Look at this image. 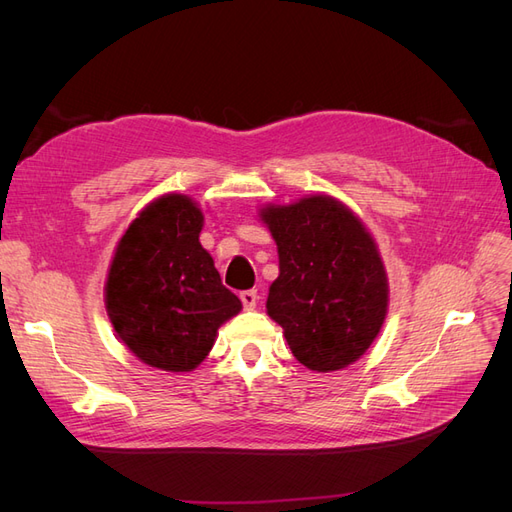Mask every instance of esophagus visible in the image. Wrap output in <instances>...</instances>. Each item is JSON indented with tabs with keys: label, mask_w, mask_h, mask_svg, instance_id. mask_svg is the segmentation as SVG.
<instances>
[{
	"label": "esophagus",
	"mask_w": 512,
	"mask_h": 512,
	"mask_svg": "<svg viewBox=\"0 0 512 512\" xmlns=\"http://www.w3.org/2000/svg\"><path fill=\"white\" fill-rule=\"evenodd\" d=\"M239 297H241V303H243V307L247 309V312H252V309H256V303H258L256 290H245V292L239 294Z\"/></svg>",
	"instance_id": "esophagus-1"
}]
</instances>
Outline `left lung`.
Listing matches in <instances>:
<instances>
[{
  "instance_id": "obj_1",
  "label": "left lung",
  "mask_w": 512,
  "mask_h": 512,
  "mask_svg": "<svg viewBox=\"0 0 512 512\" xmlns=\"http://www.w3.org/2000/svg\"><path fill=\"white\" fill-rule=\"evenodd\" d=\"M258 218L280 256L267 314L292 354L312 371L359 361L389 312V277L363 220L329 194L265 205Z\"/></svg>"
}]
</instances>
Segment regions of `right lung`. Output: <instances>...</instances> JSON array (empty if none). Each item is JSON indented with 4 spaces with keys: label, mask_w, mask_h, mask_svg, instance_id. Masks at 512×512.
<instances>
[{
    "label": "right lung",
    "mask_w": 512,
    "mask_h": 512,
    "mask_svg": "<svg viewBox=\"0 0 512 512\" xmlns=\"http://www.w3.org/2000/svg\"><path fill=\"white\" fill-rule=\"evenodd\" d=\"M203 224L196 200L168 192L151 200L117 241L104 284L106 314L149 367L196 369L218 329L243 307L198 241Z\"/></svg>",
    "instance_id": "1"
}]
</instances>
